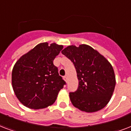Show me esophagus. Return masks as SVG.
I'll return each mask as SVG.
<instances>
[{"label": "esophagus", "instance_id": "34e87169", "mask_svg": "<svg viewBox=\"0 0 131 131\" xmlns=\"http://www.w3.org/2000/svg\"><path fill=\"white\" fill-rule=\"evenodd\" d=\"M64 80H65V82H67V80H68V78H67V75H65V76H64Z\"/></svg>", "mask_w": 131, "mask_h": 131}]
</instances>
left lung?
<instances>
[{"instance_id": "obj_1", "label": "left lung", "mask_w": 131, "mask_h": 131, "mask_svg": "<svg viewBox=\"0 0 131 131\" xmlns=\"http://www.w3.org/2000/svg\"><path fill=\"white\" fill-rule=\"evenodd\" d=\"M62 53L71 60L77 72L79 86L69 97L74 107L92 113L110 102L116 86L114 69L103 56L90 45H69Z\"/></svg>"}]
</instances>
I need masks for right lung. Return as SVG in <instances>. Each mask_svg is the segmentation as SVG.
Segmentation results:
<instances>
[{"label":"right lung","instance_id":"add662e5","mask_svg":"<svg viewBox=\"0 0 131 131\" xmlns=\"http://www.w3.org/2000/svg\"><path fill=\"white\" fill-rule=\"evenodd\" d=\"M63 45L41 43L19 58L12 70L15 96L26 107L39 110L56 101L65 82L53 63Z\"/></svg>","mask_w":131,"mask_h":131}]
</instances>
